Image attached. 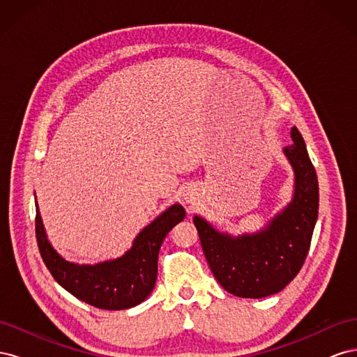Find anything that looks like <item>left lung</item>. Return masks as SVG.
Returning <instances> with one entry per match:
<instances>
[{
  "mask_svg": "<svg viewBox=\"0 0 357 357\" xmlns=\"http://www.w3.org/2000/svg\"><path fill=\"white\" fill-rule=\"evenodd\" d=\"M290 135L294 144L283 152L295 172L294 198L264 229L232 236L199 215L193 218L211 273L235 296L259 299L278 294L296 277L308 255L319 215V183L296 126Z\"/></svg>",
  "mask_w": 357,
  "mask_h": 357,
  "instance_id": "8db88e82",
  "label": "left lung"
}]
</instances>
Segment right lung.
<instances>
[{
  "mask_svg": "<svg viewBox=\"0 0 357 357\" xmlns=\"http://www.w3.org/2000/svg\"><path fill=\"white\" fill-rule=\"evenodd\" d=\"M36 210L37 243L50 274L73 296L101 310L131 308L150 295L156 283L162 241L186 215L180 204L171 205L142 229L123 256L95 265H79L66 261L52 247L37 202Z\"/></svg>",
  "mask_w": 357,
  "mask_h": 357,
  "instance_id": "right-lung-1",
  "label": "right lung"
}]
</instances>
